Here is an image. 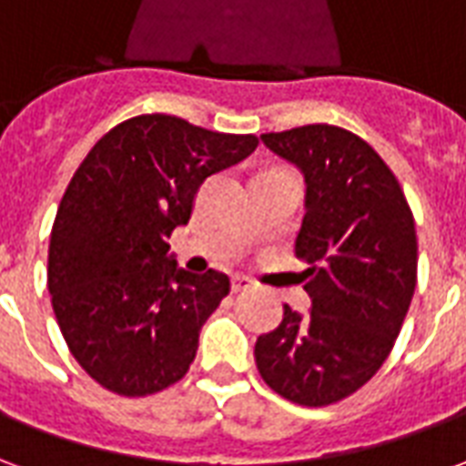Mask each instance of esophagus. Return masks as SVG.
<instances>
[{
	"mask_svg": "<svg viewBox=\"0 0 466 466\" xmlns=\"http://www.w3.org/2000/svg\"><path fill=\"white\" fill-rule=\"evenodd\" d=\"M254 282L249 277H244V274H237L232 279V292H244V289H252Z\"/></svg>",
	"mask_w": 466,
	"mask_h": 466,
	"instance_id": "esophagus-1",
	"label": "esophagus"
}]
</instances>
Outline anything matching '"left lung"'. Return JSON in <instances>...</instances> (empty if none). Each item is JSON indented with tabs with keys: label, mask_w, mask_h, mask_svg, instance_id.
I'll use <instances>...</instances> for the list:
<instances>
[{
	"label": "left lung",
	"mask_w": 466,
	"mask_h": 466,
	"mask_svg": "<svg viewBox=\"0 0 466 466\" xmlns=\"http://www.w3.org/2000/svg\"><path fill=\"white\" fill-rule=\"evenodd\" d=\"M304 174L294 252L309 314L284 304L282 324L254 344L262 380L284 400L327 407L350 397L390 357L417 287L414 217L397 177L357 134L307 124L262 134Z\"/></svg>",
	"instance_id": "left-lung-1"
}]
</instances>
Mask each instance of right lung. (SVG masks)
<instances>
[{"mask_svg": "<svg viewBox=\"0 0 466 466\" xmlns=\"http://www.w3.org/2000/svg\"><path fill=\"white\" fill-rule=\"evenodd\" d=\"M172 115L116 124L89 149L56 209L46 284L56 324L105 390L147 397L179 381L229 277L177 267L169 237L207 177L257 149Z\"/></svg>", "mask_w": 466, "mask_h": 466, "instance_id": "obj_1", "label": "right lung"}]
</instances>
